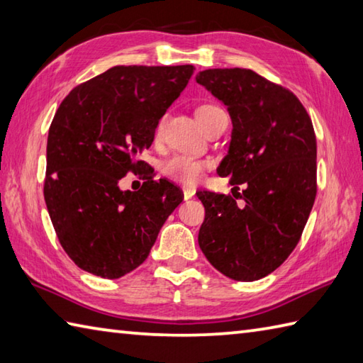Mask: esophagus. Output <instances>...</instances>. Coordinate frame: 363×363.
<instances>
[{
  "instance_id": "esophagus-1",
  "label": "esophagus",
  "mask_w": 363,
  "mask_h": 363,
  "mask_svg": "<svg viewBox=\"0 0 363 363\" xmlns=\"http://www.w3.org/2000/svg\"><path fill=\"white\" fill-rule=\"evenodd\" d=\"M182 189H183V197H184V201H188V199H191L192 196L196 194V189H194V188H191V186H183Z\"/></svg>"
}]
</instances>
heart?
Listing matches in <instances>:
<instances>
[{"label":"heart","instance_id":"heart-1","mask_svg":"<svg viewBox=\"0 0 363 363\" xmlns=\"http://www.w3.org/2000/svg\"><path fill=\"white\" fill-rule=\"evenodd\" d=\"M220 114H224V111L214 105H202L196 111L197 119L203 128L210 127V123ZM161 130H162V122L157 125V136L161 135ZM206 166H208V162L206 161L196 160L192 157H188V155H174V157L167 158L164 162H162L161 169L162 172L171 177V179L191 184L201 179Z\"/></svg>","mask_w":363,"mask_h":363}]
</instances>
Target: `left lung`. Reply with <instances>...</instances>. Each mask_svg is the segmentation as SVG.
Masks as SVG:
<instances>
[{
	"label": "left lung",
	"instance_id": "1",
	"mask_svg": "<svg viewBox=\"0 0 363 363\" xmlns=\"http://www.w3.org/2000/svg\"><path fill=\"white\" fill-rule=\"evenodd\" d=\"M196 81L230 114L232 139L218 174L236 184L233 197L197 192L205 206L199 246L224 276L252 282L286 260L312 211L313 125L293 92L254 70L208 69L199 72ZM238 184L245 188L241 195ZM238 196L242 206L235 203Z\"/></svg>",
	"mask_w": 363,
	"mask_h": 363
}]
</instances>
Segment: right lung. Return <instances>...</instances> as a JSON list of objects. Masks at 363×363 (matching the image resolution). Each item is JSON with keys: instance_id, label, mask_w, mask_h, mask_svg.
Masks as SVG:
<instances>
[{"instance_id": "1", "label": "right lung", "mask_w": 363, "mask_h": 363, "mask_svg": "<svg viewBox=\"0 0 363 363\" xmlns=\"http://www.w3.org/2000/svg\"><path fill=\"white\" fill-rule=\"evenodd\" d=\"M192 65H116L77 86L57 108L47 143L43 197L59 242L78 268L119 279L150 254L162 224L183 201L164 179L143 177L122 191L128 172L147 162L167 108L186 87Z\"/></svg>"}]
</instances>
